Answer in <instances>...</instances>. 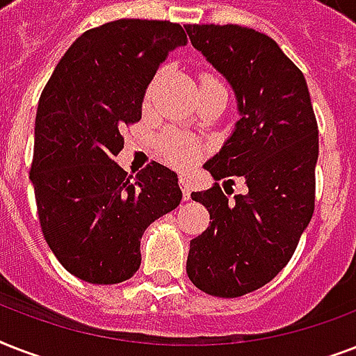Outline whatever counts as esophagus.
I'll return each mask as SVG.
<instances>
[{"mask_svg": "<svg viewBox=\"0 0 356 356\" xmlns=\"http://www.w3.org/2000/svg\"><path fill=\"white\" fill-rule=\"evenodd\" d=\"M179 186H181V190H183V200L188 201L190 200V184L184 175H179Z\"/></svg>", "mask_w": 356, "mask_h": 356, "instance_id": "1", "label": "esophagus"}]
</instances>
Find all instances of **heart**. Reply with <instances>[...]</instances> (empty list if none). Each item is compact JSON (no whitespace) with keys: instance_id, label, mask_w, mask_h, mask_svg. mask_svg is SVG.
Returning <instances> with one entry per match:
<instances>
[{"instance_id":"obj_1","label":"heart","mask_w":356,"mask_h":356,"mask_svg":"<svg viewBox=\"0 0 356 356\" xmlns=\"http://www.w3.org/2000/svg\"><path fill=\"white\" fill-rule=\"evenodd\" d=\"M201 81L220 85V81L211 77V75H205ZM149 92H147V96H149ZM156 151H159V156H161L162 161H166L168 164H173V166L177 168H186L200 156L201 145L200 142H195V140L192 138H186L183 134L168 131V133H164L161 138L156 140Z\"/></svg>"}]
</instances>
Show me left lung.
I'll return each mask as SVG.
<instances>
[{
  "mask_svg": "<svg viewBox=\"0 0 356 356\" xmlns=\"http://www.w3.org/2000/svg\"><path fill=\"white\" fill-rule=\"evenodd\" d=\"M192 46L236 94L234 133L205 164L216 181H245L229 200L220 184L192 192L212 222L190 242L186 273L205 293L240 298L292 259L314 212L318 122L301 70L264 33L240 25H184Z\"/></svg>",
  "mask_w": 356,
  "mask_h": 356,
  "instance_id": "1",
  "label": "left lung"
}]
</instances>
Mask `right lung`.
I'll return each mask as SVG.
<instances>
[{"label":"right lung","mask_w":356,"mask_h":356,"mask_svg":"<svg viewBox=\"0 0 356 356\" xmlns=\"http://www.w3.org/2000/svg\"><path fill=\"white\" fill-rule=\"evenodd\" d=\"M186 42L172 22H108L72 44L42 92L29 172L38 220L53 254L83 281L131 279L144 231L181 203L177 173L149 162L129 175L114 159L161 63Z\"/></svg>","instance_id":"right-lung-1"}]
</instances>
